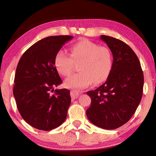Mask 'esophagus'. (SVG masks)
<instances>
[{
  "mask_svg": "<svg viewBox=\"0 0 156 156\" xmlns=\"http://www.w3.org/2000/svg\"><path fill=\"white\" fill-rule=\"evenodd\" d=\"M79 94H80V93H79L77 90H73L71 91V97L72 98H73V99H75V98H77L79 96Z\"/></svg>",
  "mask_w": 156,
  "mask_h": 156,
  "instance_id": "34e87169",
  "label": "esophagus"
}]
</instances>
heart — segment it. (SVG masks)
Returning <instances> with one entry per match:
<instances>
[{
    "label": "heart",
    "mask_w": 156,
    "mask_h": 156,
    "mask_svg": "<svg viewBox=\"0 0 156 156\" xmlns=\"http://www.w3.org/2000/svg\"><path fill=\"white\" fill-rule=\"evenodd\" d=\"M80 61L81 72L66 79L65 85L67 88L83 89L94 81L104 82L109 77L112 67L111 51L87 39H82L72 45L71 55L62 49L59 50L55 55L54 64L61 75L68 77L73 72L74 62Z\"/></svg>",
    "instance_id": "1"
}]
</instances>
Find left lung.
Returning a JSON list of instances; mask_svg holds the SVG:
<instances>
[{"label":"left lung","instance_id":"1","mask_svg":"<svg viewBox=\"0 0 156 156\" xmlns=\"http://www.w3.org/2000/svg\"><path fill=\"white\" fill-rule=\"evenodd\" d=\"M113 55L112 67L107 81L87 94L91 98L86 114L95 126L107 130L122 126L131 119L142 99L144 74L140 61L124 41L102 35Z\"/></svg>","mask_w":156,"mask_h":156}]
</instances>
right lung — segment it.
I'll return each mask as SVG.
<instances>
[{
  "instance_id": "1",
  "label": "right lung",
  "mask_w": 156,
  "mask_h": 156,
  "mask_svg": "<svg viewBox=\"0 0 156 156\" xmlns=\"http://www.w3.org/2000/svg\"><path fill=\"white\" fill-rule=\"evenodd\" d=\"M72 38L54 36L41 39L24 53L18 63L13 88L17 108L22 119L38 130H51L62 124L67 117L70 91L54 89L62 83L54 58Z\"/></svg>"
}]
</instances>
